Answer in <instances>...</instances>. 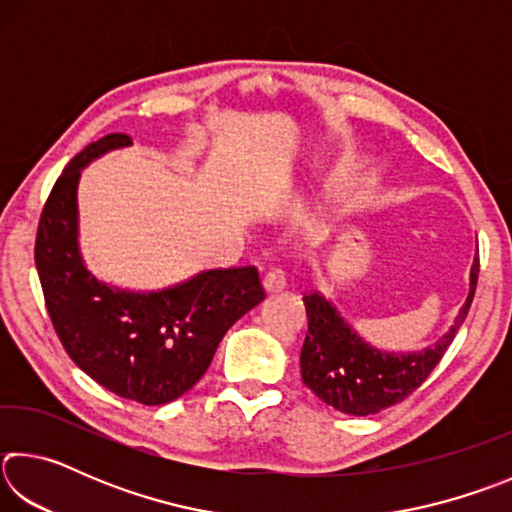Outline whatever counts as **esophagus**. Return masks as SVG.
<instances>
[{
    "label": "esophagus",
    "mask_w": 512,
    "mask_h": 512,
    "mask_svg": "<svg viewBox=\"0 0 512 512\" xmlns=\"http://www.w3.org/2000/svg\"><path fill=\"white\" fill-rule=\"evenodd\" d=\"M262 287L266 293L282 291L284 287H287V277H284V271H280V268H271V271L264 275Z\"/></svg>",
    "instance_id": "esophagus-1"
}]
</instances>
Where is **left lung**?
Instances as JSON below:
<instances>
[{"label": "left lung", "mask_w": 512, "mask_h": 512, "mask_svg": "<svg viewBox=\"0 0 512 512\" xmlns=\"http://www.w3.org/2000/svg\"><path fill=\"white\" fill-rule=\"evenodd\" d=\"M476 277L479 259L472 262L470 291L447 332L427 348L406 352H391L372 345L341 314L332 298L309 293L302 298L309 320L300 352L305 386L325 404L348 415H372L402 402L429 377L452 343L456 329L463 325L474 298Z\"/></svg>", "instance_id": "obj_1"}]
</instances>
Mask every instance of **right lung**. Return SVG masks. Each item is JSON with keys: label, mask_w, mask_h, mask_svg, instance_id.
I'll list each match as a JSON object with an SVG mask.
<instances>
[{"label": "right lung", "mask_w": 512, "mask_h": 512, "mask_svg": "<svg viewBox=\"0 0 512 512\" xmlns=\"http://www.w3.org/2000/svg\"><path fill=\"white\" fill-rule=\"evenodd\" d=\"M106 135L74 155L40 216L36 268L69 359L110 393L146 406L185 395L205 375L225 332L264 300L257 268H212L164 289H126L94 275L79 241L85 167L131 146Z\"/></svg>", "instance_id": "right-lung-1"}]
</instances>
